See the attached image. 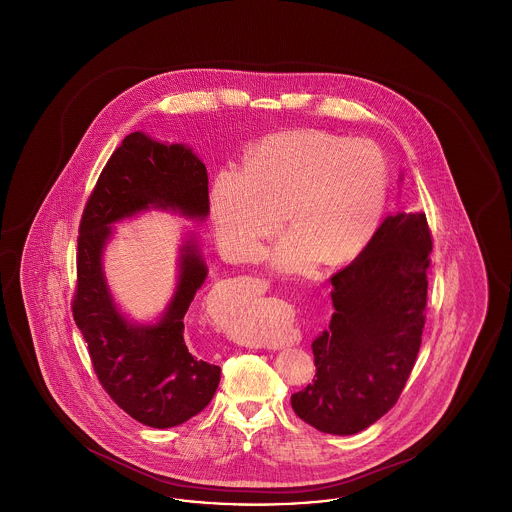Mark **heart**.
Instances as JSON below:
<instances>
[{
	"mask_svg": "<svg viewBox=\"0 0 512 512\" xmlns=\"http://www.w3.org/2000/svg\"><path fill=\"white\" fill-rule=\"evenodd\" d=\"M388 171L365 140L305 130L284 132L247 149L244 167L220 169L211 184V217L230 257L249 261L282 226L293 228L268 259L282 272L341 265L372 240L386 205Z\"/></svg>",
	"mask_w": 512,
	"mask_h": 512,
	"instance_id": "1",
	"label": "heart"
}]
</instances>
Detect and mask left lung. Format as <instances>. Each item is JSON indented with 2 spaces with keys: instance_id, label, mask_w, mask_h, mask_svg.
Here are the masks:
<instances>
[{
  "instance_id": "obj_1",
  "label": "left lung",
  "mask_w": 512,
  "mask_h": 512,
  "mask_svg": "<svg viewBox=\"0 0 512 512\" xmlns=\"http://www.w3.org/2000/svg\"><path fill=\"white\" fill-rule=\"evenodd\" d=\"M430 253L424 213L388 215L357 259L332 276L336 313L313 341L317 378L292 395L301 420L351 436L395 405L422 341Z\"/></svg>"
}]
</instances>
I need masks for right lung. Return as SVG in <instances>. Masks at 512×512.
Masks as SVG:
<instances>
[{
	"mask_svg": "<svg viewBox=\"0 0 512 512\" xmlns=\"http://www.w3.org/2000/svg\"><path fill=\"white\" fill-rule=\"evenodd\" d=\"M147 211L203 222L209 215V178L192 147L132 132L99 174L82 215L73 317L111 399L134 420L163 430L209 405L219 388L220 366L195 357L184 340V315L209 274L195 234L178 249L176 288L153 322L130 320L111 293L103 253L113 226Z\"/></svg>",
	"mask_w": 512,
	"mask_h": 512,
	"instance_id": "add662e5",
	"label": "right lung"
}]
</instances>
